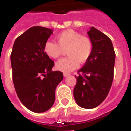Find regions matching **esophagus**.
<instances>
[{"mask_svg": "<svg viewBox=\"0 0 131 131\" xmlns=\"http://www.w3.org/2000/svg\"><path fill=\"white\" fill-rule=\"evenodd\" d=\"M70 74H67V73H64V77H69Z\"/></svg>", "mask_w": 131, "mask_h": 131, "instance_id": "34e87169", "label": "esophagus"}]
</instances>
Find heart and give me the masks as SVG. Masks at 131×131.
Masks as SVG:
<instances>
[{
    "mask_svg": "<svg viewBox=\"0 0 131 131\" xmlns=\"http://www.w3.org/2000/svg\"><path fill=\"white\" fill-rule=\"evenodd\" d=\"M57 43L48 40L44 45V52L48 57L57 59L66 50L68 57L58 61L55 67L59 71L69 73L78 67L79 63L84 64L93 52L91 39L72 29H67L55 36Z\"/></svg>",
    "mask_w": 131,
    "mask_h": 131,
    "instance_id": "b5f03b06",
    "label": "heart"
}]
</instances>
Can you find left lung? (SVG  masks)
<instances>
[{
  "mask_svg": "<svg viewBox=\"0 0 131 131\" xmlns=\"http://www.w3.org/2000/svg\"><path fill=\"white\" fill-rule=\"evenodd\" d=\"M88 34L93 52L84 66L78 71L74 97L79 106L93 109L101 104L110 92L114 79L115 52L112 40L95 27Z\"/></svg>",
  "mask_w": 131,
  "mask_h": 131,
  "instance_id": "1",
  "label": "left lung"
}]
</instances>
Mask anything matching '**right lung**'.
Instances as JSON below:
<instances>
[{
  "instance_id": "obj_1",
  "label": "right lung",
  "mask_w": 131,
  "mask_h": 131,
  "mask_svg": "<svg viewBox=\"0 0 131 131\" xmlns=\"http://www.w3.org/2000/svg\"><path fill=\"white\" fill-rule=\"evenodd\" d=\"M52 29L33 27L16 38L10 55L13 80L21 103L36 113L48 110L54 104L55 89L62 72L52 71L54 62L44 52Z\"/></svg>"
}]
</instances>
